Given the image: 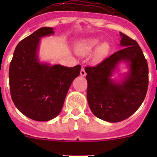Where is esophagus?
I'll list each match as a JSON object with an SVG mask.
<instances>
[{
  "mask_svg": "<svg viewBox=\"0 0 157 157\" xmlns=\"http://www.w3.org/2000/svg\"><path fill=\"white\" fill-rule=\"evenodd\" d=\"M80 75H81L82 76H86V73L84 67H82L81 71H80Z\"/></svg>",
  "mask_w": 157,
  "mask_h": 157,
  "instance_id": "obj_1",
  "label": "esophagus"
}]
</instances>
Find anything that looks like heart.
<instances>
[{
	"mask_svg": "<svg viewBox=\"0 0 157 157\" xmlns=\"http://www.w3.org/2000/svg\"><path fill=\"white\" fill-rule=\"evenodd\" d=\"M100 40L97 37H92V38H89L86 40H83L80 41L77 45L76 47V51L80 55H88L93 51L94 48L97 45H99ZM109 50V45L107 43H102L98 47L95 53H94V59L98 60V59L103 58L104 56H106Z\"/></svg>",
	"mask_w": 157,
	"mask_h": 157,
	"instance_id": "heart-1",
	"label": "heart"
}]
</instances>
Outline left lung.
<instances>
[{"mask_svg":"<svg viewBox=\"0 0 157 157\" xmlns=\"http://www.w3.org/2000/svg\"><path fill=\"white\" fill-rule=\"evenodd\" d=\"M123 48L95 67H86L87 101L95 116L110 123L123 121L141 106L149 85V67L138 42L120 32ZM128 63L129 72L120 83L111 79L117 64Z\"/></svg>","mask_w":157,"mask_h":157,"instance_id":"obj_1","label":"left lung"}]
</instances>
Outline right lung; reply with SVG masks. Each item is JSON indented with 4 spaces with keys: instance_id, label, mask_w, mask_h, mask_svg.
<instances>
[{
    "instance_id": "add662e5",
    "label": "right lung",
    "mask_w": 157,
    "mask_h": 157,
    "mask_svg": "<svg viewBox=\"0 0 157 157\" xmlns=\"http://www.w3.org/2000/svg\"><path fill=\"white\" fill-rule=\"evenodd\" d=\"M54 33L41 27L19 41L9 66L12 101L23 115L36 121H48L61 112L73 80L81 66L67 67L40 63L37 51L41 37Z\"/></svg>"
}]
</instances>
